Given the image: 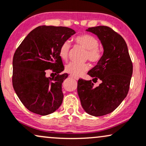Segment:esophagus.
<instances>
[{"label":"esophagus","mask_w":146,"mask_h":146,"mask_svg":"<svg viewBox=\"0 0 146 146\" xmlns=\"http://www.w3.org/2000/svg\"><path fill=\"white\" fill-rule=\"evenodd\" d=\"M70 77H71V78H72V79H74V80H78V78H76V77H74V76H73V75H70Z\"/></svg>","instance_id":"1"}]
</instances>
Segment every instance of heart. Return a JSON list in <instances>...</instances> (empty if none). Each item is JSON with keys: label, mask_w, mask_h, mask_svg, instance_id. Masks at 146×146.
Returning a JSON list of instances; mask_svg holds the SVG:
<instances>
[{"label": "heart", "mask_w": 146, "mask_h": 146, "mask_svg": "<svg viewBox=\"0 0 146 146\" xmlns=\"http://www.w3.org/2000/svg\"><path fill=\"white\" fill-rule=\"evenodd\" d=\"M75 43L86 50V58L94 64H96L101 60L102 51L99 47V41L96 37L90 35L84 34L76 36L74 38ZM70 50V44L68 41H64L61 44L59 49L60 57L63 60L68 59ZM89 66L87 63L70 62L66 66L65 71L68 73L75 77H78L88 71Z\"/></svg>", "instance_id": "1"}]
</instances>
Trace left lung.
Listing matches in <instances>:
<instances>
[{
    "mask_svg": "<svg viewBox=\"0 0 146 146\" xmlns=\"http://www.w3.org/2000/svg\"><path fill=\"white\" fill-rule=\"evenodd\" d=\"M88 32L96 35L104 52L101 60L88 71L94 82L101 80L94 87L92 80L80 79L78 93L85 111L93 116L111 113L125 99L133 74V63L127 45L122 36L105 26L88 28Z\"/></svg>",
    "mask_w": 146,
    "mask_h": 146,
    "instance_id": "1",
    "label": "left lung"
}]
</instances>
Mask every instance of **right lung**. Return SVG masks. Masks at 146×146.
I'll use <instances>...</instances> for the list:
<instances>
[{
	"label": "right lung",
	"instance_id": "add662e5",
	"mask_svg": "<svg viewBox=\"0 0 146 146\" xmlns=\"http://www.w3.org/2000/svg\"><path fill=\"white\" fill-rule=\"evenodd\" d=\"M75 33L74 30L64 26H38L15 50L12 83L18 98L30 111L48 115L62 104V84L68 74H59L64 70L59 49ZM48 69L55 73V78H46Z\"/></svg>",
	"mask_w": 146,
	"mask_h": 146
}]
</instances>
